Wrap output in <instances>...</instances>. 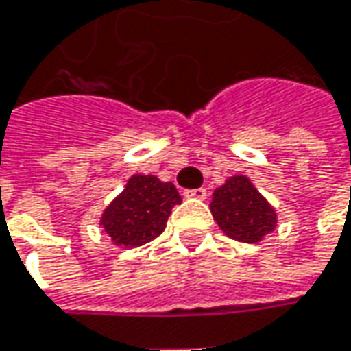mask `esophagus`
<instances>
[{"mask_svg": "<svg viewBox=\"0 0 351 351\" xmlns=\"http://www.w3.org/2000/svg\"><path fill=\"white\" fill-rule=\"evenodd\" d=\"M208 196L206 188H192V190H184V198L192 199H204Z\"/></svg>", "mask_w": 351, "mask_h": 351, "instance_id": "34e87169", "label": "esophagus"}]
</instances>
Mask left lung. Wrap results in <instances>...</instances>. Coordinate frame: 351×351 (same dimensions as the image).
Instances as JSON below:
<instances>
[{
    "instance_id": "obj_1",
    "label": "left lung",
    "mask_w": 351,
    "mask_h": 351,
    "mask_svg": "<svg viewBox=\"0 0 351 351\" xmlns=\"http://www.w3.org/2000/svg\"><path fill=\"white\" fill-rule=\"evenodd\" d=\"M210 210L219 229L239 243H260L278 223L272 204L245 175L229 176L215 188Z\"/></svg>"
}]
</instances>
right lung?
<instances>
[{"instance_id":"1","label":"right lung","mask_w":351,"mask_h":351,"mask_svg":"<svg viewBox=\"0 0 351 351\" xmlns=\"http://www.w3.org/2000/svg\"><path fill=\"white\" fill-rule=\"evenodd\" d=\"M180 194L173 182L134 175L101 215V227L116 247L136 248L159 237Z\"/></svg>"}]
</instances>
